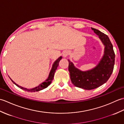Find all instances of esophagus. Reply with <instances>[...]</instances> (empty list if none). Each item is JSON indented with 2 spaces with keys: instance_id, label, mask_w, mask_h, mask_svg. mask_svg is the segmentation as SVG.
<instances>
[{
  "instance_id": "esophagus-1",
  "label": "esophagus",
  "mask_w": 124,
  "mask_h": 124,
  "mask_svg": "<svg viewBox=\"0 0 124 124\" xmlns=\"http://www.w3.org/2000/svg\"><path fill=\"white\" fill-rule=\"evenodd\" d=\"M70 54V52L68 51H65L63 52V56L64 57H66L68 55H69Z\"/></svg>"
}]
</instances>
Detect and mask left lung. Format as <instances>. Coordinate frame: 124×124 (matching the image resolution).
<instances>
[{
    "label": "left lung",
    "mask_w": 124,
    "mask_h": 124,
    "mask_svg": "<svg viewBox=\"0 0 124 124\" xmlns=\"http://www.w3.org/2000/svg\"><path fill=\"white\" fill-rule=\"evenodd\" d=\"M105 46L104 55L94 69L87 71H81L75 68L69 60V71L72 83L75 86L91 90L106 83L111 76L114 70L115 54L113 46L108 36L101 31L92 28Z\"/></svg>",
    "instance_id": "left-lung-1"
}]
</instances>
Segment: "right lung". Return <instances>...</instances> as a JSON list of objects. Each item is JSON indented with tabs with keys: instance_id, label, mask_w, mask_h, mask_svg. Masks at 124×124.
<instances>
[{
	"instance_id": "1",
	"label": "right lung",
	"mask_w": 124,
	"mask_h": 124,
	"mask_svg": "<svg viewBox=\"0 0 124 124\" xmlns=\"http://www.w3.org/2000/svg\"><path fill=\"white\" fill-rule=\"evenodd\" d=\"M61 59H62V56H60V57L58 58V59L56 61H55L54 63V64H53V67H52L51 71H50L48 78H47V79L44 81V82L41 83L38 86L36 87H35V88H33L32 89H27L25 88H23V87H22L18 85L17 84H16L15 82H14V81H13L11 79H11L12 82L14 83L15 85H16L18 87L20 88L21 89H23V90H24L25 91L30 92H38L39 91H41V90H42V89H45V88L47 87L50 84H51V83H52V81L53 80V79L55 71H56V70L57 69V68L58 67V65H59V63L60 62V61L61 60Z\"/></svg>"
}]
</instances>
